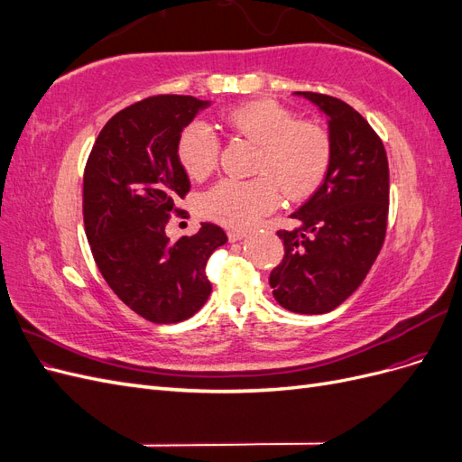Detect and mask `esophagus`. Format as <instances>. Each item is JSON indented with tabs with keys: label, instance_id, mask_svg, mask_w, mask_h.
Wrapping results in <instances>:
<instances>
[{
	"label": "esophagus",
	"instance_id": "esophagus-1",
	"mask_svg": "<svg viewBox=\"0 0 462 462\" xmlns=\"http://www.w3.org/2000/svg\"><path fill=\"white\" fill-rule=\"evenodd\" d=\"M246 235H248V233H246V231H241V229H229V231H227V236H229V241H231V243L243 241Z\"/></svg>",
	"mask_w": 462,
	"mask_h": 462
}]
</instances>
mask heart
I'll list each match as a JSON object with an SVG mask.
<instances>
[{
  "mask_svg": "<svg viewBox=\"0 0 462 462\" xmlns=\"http://www.w3.org/2000/svg\"><path fill=\"white\" fill-rule=\"evenodd\" d=\"M219 123L258 146L253 179H221L200 199L202 212L227 227H250L282 200H302L324 183L331 160L329 133L273 100H253L223 111ZM219 138L194 121L183 129L177 156L192 179L212 173L219 160Z\"/></svg>",
  "mask_w": 462,
  "mask_h": 462,
  "instance_id": "b5f03b06",
  "label": "heart"
}]
</instances>
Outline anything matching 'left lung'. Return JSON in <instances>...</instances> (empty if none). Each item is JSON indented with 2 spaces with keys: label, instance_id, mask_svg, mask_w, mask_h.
I'll return each instance as SVG.
<instances>
[{
  "label": "left lung",
  "instance_id": "left-lung-1",
  "mask_svg": "<svg viewBox=\"0 0 462 462\" xmlns=\"http://www.w3.org/2000/svg\"><path fill=\"white\" fill-rule=\"evenodd\" d=\"M329 117L333 160L321 187L279 229L283 260L270 273L275 300L297 314L337 309L365 282L383 246L389 165L382 138L339 97L297 92Z\"/></svg>",
  "mask_w": 462,
  "mask_h": 462
}]
</instances>
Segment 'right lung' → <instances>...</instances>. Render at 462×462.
<instances>
[{
  "label": "right lung",
  "instance_id": "add662e5",
  "mask_svg": "<svg viewBox=\"0 0 462 462\" xmlns=\"http://www.w3.org/2000/svg\"><path fill=\"white\" fill-rule=\"evenodd\" d=\"M208 102L160 94L131 104L97 134L82 179V217L97 270L133 312L153 324L197 314L212 292L206 263L227 235L202 223L170 243L165 226L190 190L177 156L187 125Z\"/></svg>",
  "mask_w": 462,
  "mask_h": 462
}]
</instances>
